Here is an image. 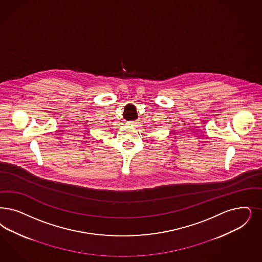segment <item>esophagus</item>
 <instances>
[{"label":"esophagus","mask_w":262,"mask_h":262,"mask_svg":"<svg viewBox=\"0 0 262 262\" xmlns=\"http://www.w3.org/2000/svg\"><path fill=\"white\" fill-rule=\"evenodd\" d=\"M129 126H137V124H139V120H136V121H130L127 123Z\"/></svg>","instance_id":"esophagus-1"}]
</instances>
